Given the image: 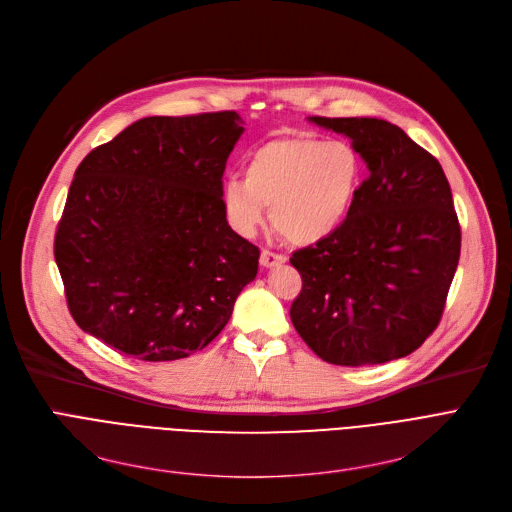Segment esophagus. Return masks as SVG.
Segmentation results:
<instances>
[{
  "label": "esophagus",
  "mask_w": 512,
  "mask_h": 512,
  "mask_svg": "<svg viewBox=\"0 0 512 512\" xmlns=\"http://www.w3.org/2000/svg\"><path fill=\"white\" fill-rule=\"evenodd\" d=\"M259 263H261L263 267H276V265L286 263V257H284V255H280V253H274V251H267V249H263V251H261V257H259Z\"/></svg>",
  "instance_id": "34e87169"
}]
</instances>
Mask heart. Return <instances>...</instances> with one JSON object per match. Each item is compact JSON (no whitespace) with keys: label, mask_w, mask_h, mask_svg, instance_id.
I'll return each mask as SVG.
<instances>
[{"label":"heart","mask_w":512,"mask_h":512,"mask_svg":"<svg viewBox=\"0 0 512 512\" xmlns=\"http://www.w3.org/2000/svg\"><path fill=\"white\" fill-rule=\"evenodd\" d=\"M363 180L359 151L346 141L282 137L255 147L245 180L222 186L228 224L253 236L270 207L274 228L292 245H317L336 234L351 213Z\"/></svg>","instance_id":"heart-1"}]
</instances>
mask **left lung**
<instances>
[{
    "label": "left lung",
    "mask_w": 512,
    "mask_h": 512,
    "mask_svg": "<svg viewBox=\"0 0 512 512\" xmlns=\"http://www.w3.org/2000/svg\"><path fill=\"white\" fill-rule=\"evenodd\" d=\"M309 120L351 139L369 176L342 228L292 253L303 278L292 326L332 365L407 357L438 328L461 257L450 184L438 159L386 120Z\"/></svg>",
    "instance_id": "obj_1"
}]
</instances>
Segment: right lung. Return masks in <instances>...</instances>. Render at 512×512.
Masks as SVG:
<instances>
[{
    "label": "right lung",
    "instance_id": "1",
    "mask_svg": "<svg viewBox=\"0 0 512 512\" xmlns=\"http://www.w3.org/2000/svg\"><path fill=\"white\" fill-rule=\"evenodd\" d=\"M236 112L151 116L74 172L53 255L80 330L139 361H176L218 336L259 267L222 209Z\"/></svg>",
    "mask_w": 512,
    "mask_h": 512
}]
</instances>
